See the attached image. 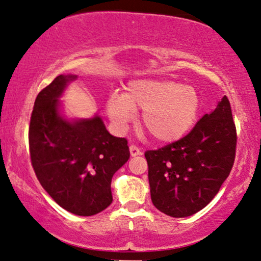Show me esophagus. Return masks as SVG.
<instances>
[{"label": "esophagus", "instance_id": "1", "mask_svg": "<svg viewBox=\"0 0 261 261\" xmlns=\"http://www.w3.org/2000/svg\"><path fill=\"white\" fill-rule=\"evenodd\" d=\"M129 152H130V155L132 156H137L139 154H141L140 148L137 147V146H135V145H130L129 146Z\"/></svg>", "mask_w": 261, "mask_h": 261}]
</instances>
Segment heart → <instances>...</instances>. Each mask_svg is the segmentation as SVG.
<instances>
[{"label": "heart", "instance_id": "obj_1", "mask_svg": "<svg viewBox=\"0 0 261 261\" xmlns=\"http://www.w3.org/2000/svg\"><path fill=\"white\" fill-rule=\"evenodd\" d=\"M137 110H144L141 126L155 141L172 142L184 137L197 119L199 97L190 85L174 81L138 80L124 94H113L107 113L117 128H124Z\"/></svg>", "mask_w": 261, "mask_h": 261}]
</instances>
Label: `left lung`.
Returning a JSON list of instances; mask_svg holds the SVG:
<instances>
[{"mask_svg":"<svg viewBox=\"0 0 261 261\" xmlns=\"http://www.w3.org/2000/svg\"><path fill=\"white\" fill-rule=\"evenodd\" d=\"M237 139L229 99L223 96L190 133L146 151L155 208L169 216L187 217L209 204L234 165Z\"/></svg>","mask_w":261,"mask_h":261,"instance_id":"left-lung-1","label":"left lung"}]
</instances>
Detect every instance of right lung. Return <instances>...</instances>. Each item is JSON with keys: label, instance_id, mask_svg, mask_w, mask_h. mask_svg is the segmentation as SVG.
Instances as JSON below:
<instances>
[{"label": "right lung", "instance_id": "1", "mask_svg": "<svg viewBox=\"0 0 261 261\" xmlns=\"http://www.w3.org/2000/svg\"><path fill=\"white\" fill-rule=\"evenodd\" d=\"M74 74H60L35 98L31 116L30 154L38 180L67 212L91 216L112 204V178L129 159L124 138L109 134L99 116L67 121L59 97Z\"/></svg>", "mask_w": 261, "mask_h": 261}]
</instances>
